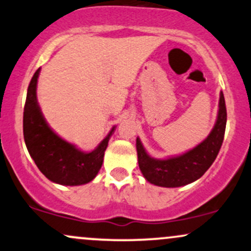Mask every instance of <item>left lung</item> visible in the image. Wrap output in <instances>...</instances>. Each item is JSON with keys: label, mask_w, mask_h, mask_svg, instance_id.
I'll return each instance as SVG.
<instances>
[{"label": "left lung", "mask_w": 251, "mask_h": 251, "mask_svg": "<svg viewBox=\"0 0 251 251\" xmlns=\"http://www.w3.org/2000/svg\"><path fill=\"white\" fill-rule=\"evenodd\" d=\"M226 125V107L223 93L220 96V109L216 124L206 139L186 153L168 159H154L146 153L142 142L137 138L139 169L145 179L164 188H178L197 180L215 162Z\"/></svg>", "instance_id": "1"}]
</instances>
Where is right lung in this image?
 I'll list each match as a JSON object with an SVG mask.
<instances>
[{"label": "right lung", "mask_w": 251, "mask_h": 251, "mask_svg": "<svg viewBox=\"0 0 251 251\" xmlns=\"http://www.w3.org/2000/svg\"><path fill=\"white\" fill-rule=\"evenodd\" d=\"M40 68L28 86L24 109V135L30 157L48 179L61 185H82L94 179L101 169L103 154L108 145L107 137L92 152H82L56 133L46 123L36 99Z\"/></svg>", "instance_id": "right-lung-1"}]
</instances>
